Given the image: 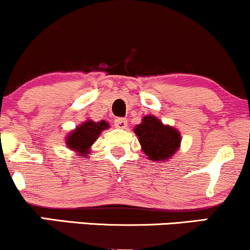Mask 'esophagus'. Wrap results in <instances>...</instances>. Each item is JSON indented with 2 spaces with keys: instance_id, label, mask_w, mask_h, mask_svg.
Instances as JSON below:
<instances>
[{
  "instance_id": "1",
  "label": "esophagus",
  "mask_w": 250,
  "mask_h": 250,
  "mask_svg": "<svg viewBox=\"0 0 250 250\" xmlns=\"http://www.w3.org/2000/svg\"><path fill=\"white\" fill-rule=\"evenodd\" d=\"M115 127L119 128V129H125L127 128L128 123H127V120L125 119H121V117H119V119L115 120Z\"/></svg>"
}]
</instances>
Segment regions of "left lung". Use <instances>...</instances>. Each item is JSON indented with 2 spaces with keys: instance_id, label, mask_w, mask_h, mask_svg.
Returning a JSON list of instances; mask_svg holds the SVG:
<instances>
[{
  "instance_id": "left-lung-1",
  "label": "left lung",
  "mask_w": 250,
  "mask_h": 250,
  "mask_svg": "<svg viewBox=\"0 0 250 250\" xmlns=\"http://www.w3.org/2000/svg\"><path fill=\"white\" fill-rule=\"evenodd\" d=\"M134 133L139 139L141 150L153 162H166L171 159L179 151L182 141L176 128L165 125L154 115L143 116L142 122L135 125Z\"/></svg>"
}]
</instances>
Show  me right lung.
<instances>
[{"mask_svg":"<svg viewBox=\"0 0 250 250\" xmlns=\"http://www.w3.org/2000/svg\"><path fill=\"white\" fill-rule=\"evenodd\" d=\"M108 128L109 123L104 120L95 122L88 119L87 121L77 125L65 136L67 148L75 151L77 156H83V159H88L91 153V146L96 142L102 131Z\"/></svg>","mask_w":250,"mask_h":250,"instance_id":"1","label":"right lung"}]
</instances>
